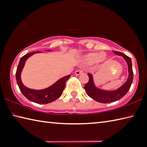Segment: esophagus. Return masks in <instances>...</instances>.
Masks as SVG:
<instances>
[{
  "instance_id": "esophagus-1",
  "label": "esophagus",
  "mask_w": 147,
  "mask_h": 147,
  "mask_svg": "<svg viewBox=\"0 0 147 147\" xmlns=\"http://www.w3.org/2000/svg\"><path fill=\"white\" fill-rule=\"evenodd\" d=\"M82 73H83V71H82V70H77V71L75 72V75L79 76L80 74H82Z\"/></svg>"
}]
</instances>
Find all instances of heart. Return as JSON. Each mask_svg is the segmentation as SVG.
<instances>
[{"label":"heart","mask_w":147,"mask_h":147,"mask_svg":"<svg viewBox=\"0 0 147 147\" xmlns=\"http://www.w3.org/2000/svg\"><path fill=\"white\" fill-rule=\"evenodd\" d=\"M107 60V55L104 53H89L84 55L80 59L82 64L90 65L95 63L97 65H101Z\"/></svg>","instance_id":"1"}]
</instances>
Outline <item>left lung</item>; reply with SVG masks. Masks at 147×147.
<instances>
[{"label":"left lung","instance_id":"1","mask_svg":"<svg viewBox=\"0 0 147 147\" xmlns=\"http://www.w3.org/2000/svg\"><path fill=\"white\" fill-rule=\"evenodd\" d=\"M114 53L117 55L123 56L124 60L127 63L128 77L125 83L123 84L121 87H119V88L115 89V90L109 91L97 88L94 84L93 74L88 73V75L89 76V81L84 86V89H85L86 93L89 97L98 102L110 103L119 100V99L123 98L127 93V92L130 88L131 84H132L134 73L130 58H129L126 54L120 53V52L114 51Z\"/></svg>","mask_w":147,"mask_h":147}]
</instances>
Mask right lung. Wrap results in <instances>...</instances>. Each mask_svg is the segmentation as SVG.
I'll use <instances>...</instances> for the list:
<instances>
[{
    "mask_svg": "<svg viewBox=\"0 0 147 147\" xmlns=\"http://www.w3.org/2000/svg\"><path fill=\"white\" fill-rule=\"evenodd\" d=\"M46 51H53L51 50H46ZM41 52L36 51L26 54L22 57L19 61V65L16 71V80L17 85L20 89V91L23 95L30 101L40 104L51 103L56 100L60 96L65 87V84L67 80L70 78V75H67L58 80L53 85L43 89H33L26 87L22 82L21 75L22 71L25 65L26 61L34 54L36 53H41Z\"/></svg>",
    "mask_w": 147,
    "mask_h": 147,
    "instance_id": "add662e5",
    "label": "right lung"
}]
</instances>
